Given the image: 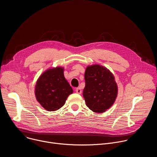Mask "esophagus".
Instances as JSON below:
<instances>
[{
    "instance_id": "obj_1",
    "label": "esophagus",
    "mask_w": 157,
    "mask_h": 157,
    "mask_svg": "<svg viewBox=\"0 0 157 157\" xmlns=\"http://www.w3.org/2000/svg\"><path fill=\"white\" fill-rule=\"evenodd\" d=\"M76 92L78 93V94H81V93H82V90H81V89L80 88V87H78L76 89Z\"/></svg>"
}]
</instances>
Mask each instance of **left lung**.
<instances>
[{
    "label": "left lung",
    "instance_id": "obj_1",
    "mask_svg": "<svg viewBox=\"0 0 157 157\" xmlns=\"http://www.w3.org/2000/svg\"><path fill=\"white\" fill-rule=\"evenodd\" d=\"M83 97L86 105L93 112L102 113L113 105L118 89L109 70L99 64L89 66L84 73Z\"/></svg>",
    "mask_w": 157,
    "mask_h": 157
}]
</instances>
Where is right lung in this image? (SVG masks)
<instances>
[{
    "label": "right lung",
    "instance_id": "obj_1",
    "mask_svg": "<svg viewBox=\"0 0 157 157\" xmlns=\"http://www.w3.org/2000/svg\"><path fill=\"white\" fill-rule=\"evenodd\" d=\"M64 69L56 67L48 69L38 78L35 86L38 102L48 111H55L64 105L73 91L63 74Z\"/></svg>",
    "mask_w": 157,
    "mask_h": 157
}]
</instances>
